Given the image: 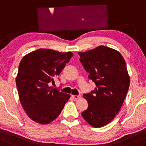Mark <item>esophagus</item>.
Returning a JSON list of instances; mask_svg holds the SVG:
<instances>
[{
	"mask_svg": "<svg viewBox=\"0 0 146 146\" xmlns=\"http://www.w3.org/2000/svg\"><path fill=\"white\" fill-rule=\"evenodd\" d=\"M72 97L74 99H78L81 97V95H72Z\"/></svg>",
	"mask_w": 146,
	"mask_h": 146,
	"instance_id": "esophagus-1",
	"label": "esophagus"
}]
</instances>
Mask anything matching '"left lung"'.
<instances>
[{"mask_svg": "<svg viewBox=\"0 0 146 146\" xmlns=\"http://www.w3.org/2000/svg\"><path fill=\"white\" fill-rule=\"evenodd\" d=\"M78 54L88 78L96 84L94 90L83 94L88 107L81 115L93 127H103L119 112L129 89L125 60L117 50L104 45Z\"/></svg>", "mask_w": 146, "mask_h": 146, "instance_id": "left-lung-1", "label": "left lung"}]
</instances>
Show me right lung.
Returning <instances> with one entry per match:
<instances>
[{"label": "right lung", "instance_id": "right-lung-1", "mask_svg": "<svg viewBox=\"0 0 146 146\" xmlns=\"http://www.w3.org/2000/svg\"><path fill=\"white\" fill-rule=\"evenodd\" d=\"M73 56L71 52L62 53L38 49L21 60L16 83L23 108L31 119L47 124L58 117L70 94L49 87Z\"/></svg>", "mask_w": 146, "mask_h": 146}]
</instances>
